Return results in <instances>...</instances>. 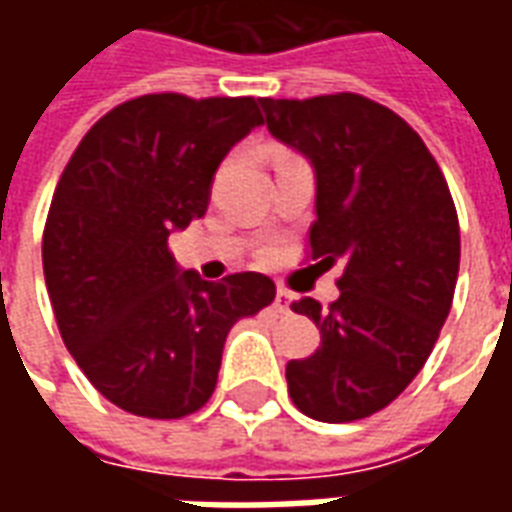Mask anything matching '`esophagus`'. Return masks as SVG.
I'll return each mask as SVG.
<instances>
[{"label": "esophagus", "mask_w": 512, "mask_h": 512, "mask_svg": "<svg viewBox=\"0 0 512 512\" xmlns=\"http://www.w3.org/2000/svg\"><path fill=\"white\" fill-rule=\"evenodd\" d=\"M290 301H293V296H290L288 290L279 288L277 290V299H274V307H277V312H288L290 310Z\"/></svg>", "instance_id": "34e87169"}]
</instances>
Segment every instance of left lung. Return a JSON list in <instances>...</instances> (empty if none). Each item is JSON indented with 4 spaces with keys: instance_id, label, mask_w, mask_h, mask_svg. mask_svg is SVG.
<instances>
[{
    "instance_id": "left-lung-1",
    "label": "left lung",
    "mask_w": 512,
    "mask_h": 512,
    "mask_svg": "<svg viewBox=\"0 0 512 512\" xmlns=\"http://www.w3.org/2000/svg\"><path fill=\"white\" fill-rule=\"evenodd\" d=\"M271 136L315 169L312 268L343 260L340 299L290 307L321 329V348L290 359L301 414L354 422L386 408L422 365L452 307L461 263L458 213L414 128L365 95L260 98Z\"/></svg>"
}]
</instances>
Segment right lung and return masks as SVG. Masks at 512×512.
Here are the masks:
<instances>
[{"instance_id":"add662e5","label":"right lung","mask_w":512,"mask_h":512,"mask_svg":"<svg viewBox=\"0 0 512 512\" xmlns=\"http://www.w3.org/2000/svg\"><path fill=\"white\" fill-rule=\"evenodd\" d=\"M257 104L126 101L84 134L54 189L43 274L62 343L128 414L180 419L205 406L233 323L277 296L263 274L205 282L169 252V235L208 211L230 147L263 123Z\"/></svg>"}]
</instances>
